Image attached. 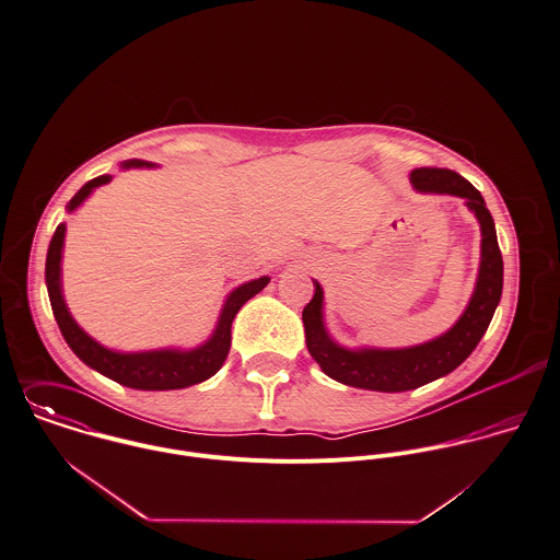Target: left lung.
<instances>
[{
    "instance_id": "8db88e82",
    "label": "left lung",
    "mask_w": 560,
    "mask_h": 560,
    "mask_svg": "<svg viewBox=\"0 0 560 560\" xmlns=\"http://www.w3.org/2000/svg\"><path fill=\"white\" fill-rule=\"evenodd\" d=\"M411 182L422 192L463 197L467 201V208L476 214L482 231L476 290L465 314L446 336L405 350L352 352L337 346L327 336L323 325V288L316 281V294L303 310L307 348L327 376L350 387L372 392H407L427 385L440 376H446L478 346L502 296V253L498 246L495 224L480 192L458 173L435 166L416 168L411 173Z\"/></svg>"
}]
</instances>
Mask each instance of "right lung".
Returning a JSON list of instances; mask_svg holds the SVG:
<instances>
[{"label": "right lung", "mask_w": 560, "mask_h": 560, "mask_svg": "<svg viewBox=\"0 0 560 560\" xmlns=\"http://www.w3.org/2000/svg\"><path fill=\"white\" fill-rule=\"evenodd\" d=\"M144 162H129L127 166H142ZM110 175H102L91 179L86 186L78 190V195L69 203V212L75 210L91 192L93 188L108 184ZM62 242H65V223L58 224L45 261V279H47V292L51 301V310L56 316V323L62 331V337L71 346V350L93 370L106 374L116 383L133 389H147V392H160V389H182L197 385L210 376H214L229 354L231 346V323L240 307L253 299L257 292H261L268 285V277L255 279L250 283L240 285L224 303L223 314L219 320V327L212 339L203 343L197 350L190 352H177V350H155V352H136V354H120L113 352L104 346H100L95 339L86 336L69 316V310L62 301L60 292V257H62Z\"/></svg>", "instance_id": "obj_1"}]
</instances>
